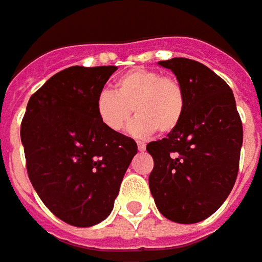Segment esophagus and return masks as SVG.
<instances>
[{
    "mask_svg": "<svg viewBox=\"0 0 262 262\" xmlns=\"http://www.w3.org/2000/svg\"><path fill=\"white\" fill-rule=\"evenodd\" d=\"M145 148H146L145 142H141V141H139V142H138V149H139V151H145Z\"/></svg>",
    "mask_w": 262,
    "mask_h": 262,
    "instance_id": "esophagus-1",
    "label": "esophagus"
}]
</instances>
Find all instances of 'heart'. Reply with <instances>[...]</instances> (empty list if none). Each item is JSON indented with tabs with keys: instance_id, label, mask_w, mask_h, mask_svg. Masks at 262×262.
Here are the masks:
<instances>
[{
	"instance_id": "obj_1",
	"label": "heart",
	"mask_w": 262,
	"mask_h": 262,
	"mask_svg": "<svg viewBox=\"0 0 262 262\" xmlns=\"http://www.w3.org/2000/svg\"><path fill=\"white\" fill-rule=\"evenodd\" d=\"M116 94L104 91L97 98V114L111 132H121L132 114L129 132L135 136H148L173 132L180 124L186 108V94L173 76H161L149 69H132L116 82Z\"/></svg>"
}]
</instances>
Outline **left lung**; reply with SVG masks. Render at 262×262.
I'll list each match as a JSON object with an SVG mask.
<instances>
[{"instance_id": "obj_1", "label": "left lung", "mask_w": 262, "mask_h": 262, "mask_svg": "<svg viewBox=\"0 0 262 262\" xmlns=\"http://www.w3.org/2000/svg\"><path fill=\"white\" fill-rule=\"evenodd\" d=\"M158 64L176 74L186 108L167 138L146 145L154 158L149 189L165 219L192 224L214 214L233 189L242 120L230 86L207 66L182 57Z\"/></svg>"}]
</instances>
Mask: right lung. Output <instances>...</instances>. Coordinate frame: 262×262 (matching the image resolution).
I'll return each mask as SVG.
<instances>
[{
    "instance_id": "obj_1",
    "label": "right lung",
    "mask_w": 262,
    "mask_h": 262,
    "mask_svg": "<svg viewBox=\"0 0 262 262\" xmlns=\"http://www.w3.org/2000/svg\"><path fill=\"white\" fill-rule=\"evenodd\" d=\"M114 66L64 69L30 97L20 136L32 186L55 217L89 227L108 217L136 142L108 130L97 98Z\"/></svg>"
}]
</instances>
